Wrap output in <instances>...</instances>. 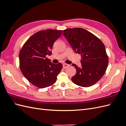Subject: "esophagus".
Segmentation results:
<instances>
[{
    "instance_id": "1",
    "label": "esophagus",
    "mask_w": 126,
    "mask_h": 126,
    "mask_svg": "<svg viewBox=\"0 0 126 126\" xmlns=\"http://www.w3.org/2000/svg\"><path fill=\"white\" fill-rule=\"evenodd\" d=\"M69 66V64H66V63H64L63 64V68H64V69H66V68H67V67H68Z\"/></svg>"
}]
</instances>
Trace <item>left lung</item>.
<instances>
[{
  "instance_id": "8db88e82",
  "label": "left lung",
  "mask_w": 126,
  "mask_h": 126,
  "mask_svg": "<svg viewBox=\"0 0 126 126\" xmlns=\"http://www.w3.org/2000/svg\"><path fill=\"white\" fill-rule=\"evenodd\" d=\"M63 35L75 52L81 57V67L72 64L76 74L71 78L72 81L83 87L94 85L104 75L108 66L104 44L94 34L81 28L64 30Z\"/></svg>"
}]
</instances>
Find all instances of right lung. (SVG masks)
Wrapping results in <instances>:
<instances>
[{"instance_id":"obj_1","label":"right lung","mask_w":126,"mask_h":126,"mask_svg":"<svg viewBox=\"0 0 126 126\" xmlns=\"http://www.w3.org/2000/svg\"><path fill=\"white\" fill-rule=\"evenodd\" d=\"M63 30L47 29L33 34L26 41L19 52V66L25 77L34 86L44 88L52 85L63 68L47 58L51 48Z\"/></svg>"}]
</instances>
